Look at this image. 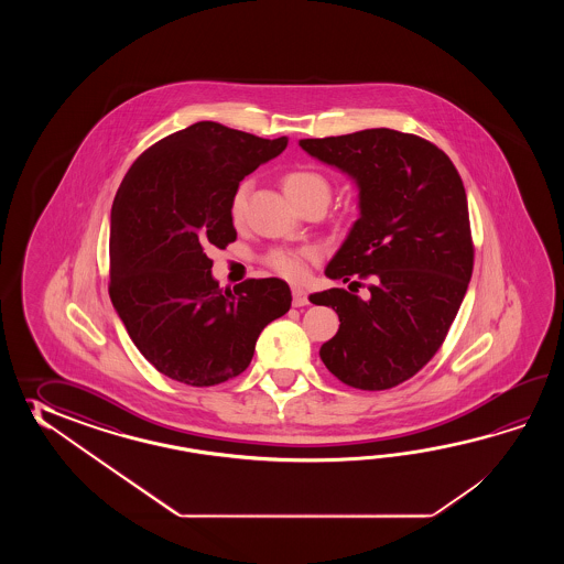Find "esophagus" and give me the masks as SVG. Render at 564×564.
<instances>
[{
    "label": "esophagus",
    "instance_id": "obj_1",
    "mask_svg": "<svg viewBox=\"0 0 564 564\" xmlns=\"http://www.w3.org/2000/svg\"><path fill=\"white\" fill-rule=\"evenodd\" d=\"M292 304L300 308V306H306L308 304V296L302 288H292Z\"/></svg>",
    "mask_w": 564,
    "mask_h": 564
}]
</instances>
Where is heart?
<instances>
[{
	"instance_id": "heart-1",
	"label": "heart",
	"mask_w": 564,
	"mask_h": 564,
	"mask_svg": "<svg viewBox=\"0 0 564 564\" xmlns=\"http://www.w3.org/2000/svg\"><path fill=\"white\" fill-rule=\"evenodd\" d=\"M282 189L286 193L288 199L300 207L312 199H321L328 204L330 199V183L328 180L311 171V169H292L282 175ZM246 204H248V185L241 183L240 187L234 193L231 204H229V216L234 224H240L246 216ZM316 260V252L311 248H276L270 250L264 256V264L278 274L280 278H286L296 282L306 274V268Z\"/></svg>"
}]
</instances>
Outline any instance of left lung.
<instances>
[{
	"label": "left lung",
	"instance_id": "1",
	"mask_svg": "<svg viewBox=\"0 0 564 564\" xmlns=\"http://www.w3.org/2000/svg\"><path fill=\"white\" fill-rule=\"evenodd\" d=\"M300 147L360 187V217L326 268L350 292L308 299L340 321L321 359L348 387L393 389L433 359L466 296L474 240L464 181L437 144L411 132L367 129ZM359 286L369 301L351 294Z\"/></svg>",
	"mask_w": 564,
	"mask_h": 564
}]
</instances>
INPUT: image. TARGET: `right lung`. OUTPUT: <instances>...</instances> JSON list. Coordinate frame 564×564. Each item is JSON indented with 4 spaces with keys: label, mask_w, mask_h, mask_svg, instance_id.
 Returning a JSON list of instances; mask_svg holds the SVG:
<instances>
[{
    "label": "right lung",
    "mask_w": 564,
    "mask_h": 564,
    "mask_svg": "<svg viewBox=\"0 0 564 564\" xmlns=\"http://www.w3.org/2000/svg\"><path fill=\"white\" fill-rule=\"evenodd\" d=\"M286 144L202 120L144 149L120 183L108 294L134 347L173 381L214 387L238 377L264 326L290 311L284 280L224 290L207 256L238 238L229 204L240 181Z\"/></svg>",
    "instance_id": "add662e5"
}]
</instances>
